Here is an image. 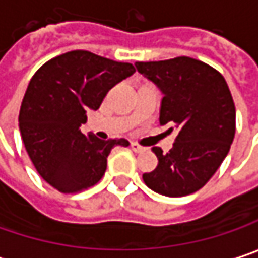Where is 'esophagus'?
Segmentation results:
<instances>
[{"label": "esophagus", "instance_id": "1", "mask_svg": "<svg viewBox=\"0 0 258 258\" xmlns=\"http://www.w3.org/2000/svg\"><path fill=\"white\" fill-rule=\"evenodd\" d=\"M131 149H133L134 152H145V151H146V148L140 146V145H139V143H136V142H133V143H131Z\"/></svg>", "mask_w": 258, "mask_h": 258}]
</instances>
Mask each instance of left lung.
Returning <instances> with one entry per match:
<instances>
[{
    "instance_id": "8db88e82",
    "label": "left lung",
    "mask_w": 258,
    "mask_h": 258,
    "mask_svg": "<svg viewBox=\"0 0 258 258\" xmlns=\"http://www.w3.org/2000/svg\"><path fill=\"white\" fill-rule=\"evenodd\" d=\"M136 69L164 96L161 125L174 124L178 131L168 153L152 148L158 167L145 173L143 181L164 197L190 195L214 176L235 137L236 112L227 82L210 64L186 56L137 61Z\"/></svg>"
}]
</instances>
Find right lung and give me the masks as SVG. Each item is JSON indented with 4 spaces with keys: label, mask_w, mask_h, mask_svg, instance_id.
<instances>
[{
    "label": "right lung",
    "mask_w": 258,
    "mask_h": 258,
    "mask_svg": "<svg viewBox=\"0 0 258 258\" xmlns=\"http://www.w3.org/2000/svg\"><path fill=\"white\" fill-rule=\"evenodd\" d=\"M136 72L122 63L75 50L48 60L28 85L19 128L32 164L48 184L63 194L94 186L106 171L107 155L125 139L100 140L82 134L87 110H97L106 93Z\"/></svg>",
    "instance_id": "obj_1"
}]
</instances>
